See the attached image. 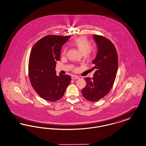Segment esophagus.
Returning <instances> with one entry per match:
<instances>
[{
    "label": "esophagus",
    "instance_id": "obj_1",
    "mask_svg": "<svg viewBox=\"0 0 146 146\" xmlns=\"http://www.w3.org/2000/svg\"><path fill=\"white\" fill-rule=\"evenodd\" d=\"M72 79H73V80H75V79H79V76H72Z\"/></svg>",
    "mask_w": 146,
    "mask_h": 146
}]
</instances>
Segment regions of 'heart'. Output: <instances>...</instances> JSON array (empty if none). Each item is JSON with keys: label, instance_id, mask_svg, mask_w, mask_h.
Instances as JSON below:
<instances>
[{"label": "heart", "instance_id": "1", "mask_svg": "<svg viewBox=\"0 0 146 146\" xmlns=\"http://www.w3.org/2000/svg\"><path fill=\"white\" fill-rule=\"evenodd\" d=\"M73 44L76 46L83 55H86L90 51V44L84 36H80L76 38L73 42ZM66 52V48H64L63 51V54H65Z\"/></svg>", "mask_w": 146, "mask_h": 146}]
</instances>
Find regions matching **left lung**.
<instances>
[{
    "label": "left lung",
    "instance_id": "8db88e82",
    "mask_svg": "<svg viewBox=\"0 0 146 146\" xmlns=\"http://www.w3.org/2000/svg\"><path fill=\"white\" fill-rule=\"evenodd\" d=\"M93 39L97 52L92 61V70L96 71L92 79L85 78L86 85L82 89V94L86 100L96 102L108 94L114 83L118 70V54L113 44L106 38L94 35Z\"/></svg>",
    "mask_w": 146,
    "mask_h": 146
}]
</instances>
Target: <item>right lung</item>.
<instances>
[{
	"label": "right lung",
	"mask_w": 146,
	"mask_h": 146,
	"mask_svg": "<svg viewBox=\"0 0 146 146\" xmlns=\"http://www.w3.org/2000/svg\"><path fill=\"white\" fill-rule=\"evenodd\" d=\"M70 36L50 35L36 42L31 51L28 64L30 82L43 99L54 102L62 97L71 76L56 75V65L60 60L61 50Z\"/></svg>",
	"instance_id": "right-lung-1"
}]
</instances>
